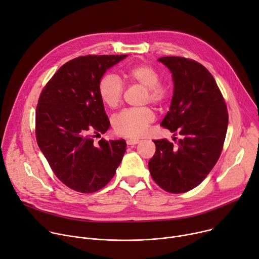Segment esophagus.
I'll list each match as a JSON object with an SVG mask.
<instances>
[{
	"instance_id": "1",
	"label": "esophagus",
	"mask_w": 259,
	"mask_h": 259,
	"mask_svg": "<svg viewBox=\"0 0 259 259\" xmlns=\"http://www.w3.org/2000/svg\"><path fill=\"white\" fill-rule=\"evenodd\" d=\"M139 142H140V140H138V139H127V140H126L127 145H136Z\"/></svg>"
}]
</instances>
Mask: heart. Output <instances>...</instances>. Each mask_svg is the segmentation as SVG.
Segmentation results:
<instances>
[{
	"instance_id": "1",
	"label": "heart",
	"mask_w": 259,
	"mask_h": 259,
	"mask_svg": "<svg viewBox=\"0 0 259 259\" xmlns=\"http://www.w3.org/2000/svg\"><path fill=\"white\" fill-rule=\"evenodd\" d=\"M127 76L134 83L146 87L145 101L153 105H164L170 96L168 85L160 82L161 74L150 64H138L131 67ZM124 85L121 78L115 73L105 74L98 84V94L102 102L109 108H116L122 101ZM155 115L148 108H130L114 116L113 126L117 135L128 138H138L144 136L153 122Z\"/></svg>"
}]
</instances>
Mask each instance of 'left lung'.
<instances>
[{"label":"left lung","mask_w":259,"mask_h":259,"mask_svg":"<svg viewBox=\"0 0 259 259\" xmlns=\"http://www.w3.org/2000/svg\"><path fill=\"white\" fill-rule=\"evenodd\" d=\"M172 72L174 92L170 111L161 125L181 140H153L155 153L148 162L154 183L180 194L200 185L221 155L227 126L225 99L211 73L185 57H162Z\"/></svg>","instance_id":"8db88e82"}]
</instances>
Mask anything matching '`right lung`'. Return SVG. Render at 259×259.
Masks as SVG:
<instances>
[{
	"label": "right lung",
	"instance_id": "right-lung-1",
	"mask_svg": "<svg viewBox=\"0 0 259 259\" xmlns=\"http://www.w3.org/2000/svg\"><path fill=\"white\" fill-rule=\"evenodd\" d=\"M127 55H87L66 62L42 89L35 116L37 144L55 175L69 189L94 193L106 187L126 150L124 140L94 138L110 127L98 84Z\"/></svg>",
	"mask_w": 259,
	"mask_h": 259
}]
</instances>
